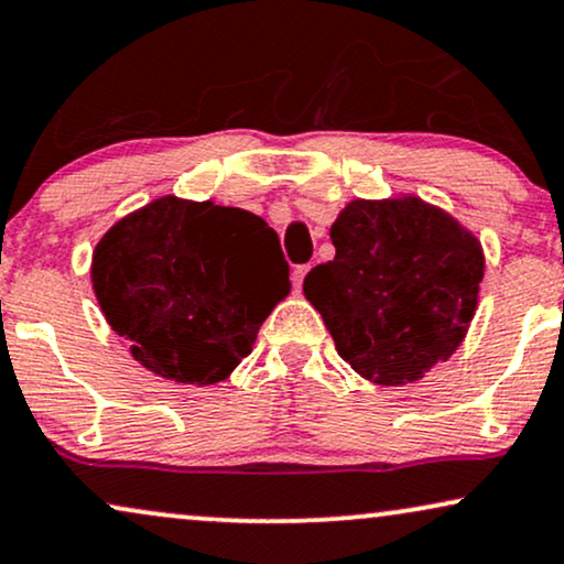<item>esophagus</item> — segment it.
Segmentation results:
<instances>
[{
    "instance_id": "1",
    "label": "esophagus",
    "mask_w": 564,
    "mask_h": 564,
    "mask_svg": "<svg viewBox=\"0 0 564 564\" xmlns=\"http://www.w3.org/2000/svg\"><path fill=\"white\" fill-rule=\"evenodd\" d=\"M310 268H312V265H296V268H294V289H296V291L302 289V283H304L306 273H310Z\"/></svg>"
}]
</instances>
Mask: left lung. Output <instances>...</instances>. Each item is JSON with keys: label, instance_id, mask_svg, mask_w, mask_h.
Returning a JSON list of instances; mask_svg holds the SVG:
<instances>
[{"label": "left lung", "instance_id": "obj_1", "mask_svg": "<svg viewBox=\"0 0 564 564\" xmlns=\"http://www.w3.org/2000/svg\"><path fill=\"white\" fill-rule=\"evenodd\" d=\"M329 237L335 258L306 273L304 296L352 371L402 387L452 358L485 275L471 231L444 208L402 195L350 200Z\"/></svg>", "mask_w": 564, "mask_h": 564}]
</instances>
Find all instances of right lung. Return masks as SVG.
<instances>
[{
	"label": "right lung",
	"instance_id": "obj_1",
	"mask_svg": "<svg viewBox=\"0 0 564 564\" xmlns=\"http://www.w3.org/2000/svg\"><path fill=\"white\" fill-rule=\"evenodd\" d=\"M93 289L131 356L175 384L224 381L291 291L278 235L260 216L164 195L112 224Z\"/></svg>",
	"mask_w": 564,
	"mask_h": 564
}]
</instances>
